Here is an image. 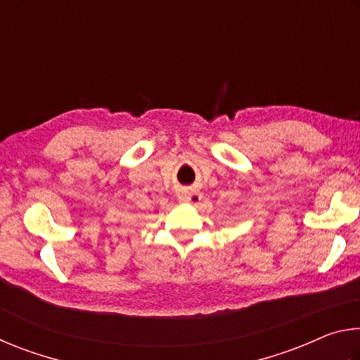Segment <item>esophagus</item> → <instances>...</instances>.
<instances>
[{"label":"esophagus","instance_id":"34e87169","mask_svg":"<svg viewBox=\"0 0 360 360\" xmlns=\"http://www.w3.org/2000/svg\"><path fill=\"white\" fill-rule=\"evenodd\" d=\"M182 202H187V203H198L200 200H202V193L198 191H191V192H184L181 193L179 197Z\"/></svg>","mask_w":360,"mask_h":360}]
</instances>
